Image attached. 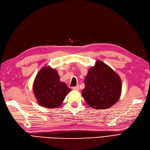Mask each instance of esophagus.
Listing matches in <instances>:
<instances>
[{"instance_id":"obj_1","label":"esophagus","mask_w":150,"mask_h":150,"mask_svg":"<svg viewBox=\"0 0 150 150\" xmlns=\"http://www.w3.org/2000/svg\"><path fill=\"white\" fill-rule=\"evenodd\" d=\"M79 85H77L76 86H74V87H72V89L74 90H79Z\"/></svg>"}]
</instances>
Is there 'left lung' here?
<instances>
[{
  "label": "left lung",
  "mask_w": 150,
  "mask_h": 150,
  "mask_svg": "<svg viewBox=\"0 0 150 150\" xmlns=\"http://www.w3.org/2000/svg\"><path fill=\"white\" fill-rule=\"evenodd\" d=\"M82 96L93 109H109L121 96L122 80L115 71L103 62L97 60L88 71Z\"/></svg>",
  "instance_id": "8db88e82"
}]
</instances>
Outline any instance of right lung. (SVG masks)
<instances>
[{
    "instance_id": "right-lung-1",
    "label": "right lung",
    "mask_w": 150,
    "mask_h": 150,
    "mask_svg": "<svg viewBox=\"0 0 150 150\" xmlns=\"http://www.w3.org/2000/svg\"><path fill=\"white\" fill-rule=\"evenodd\" d=\"M33 92L38 104L45 108H57L62 104L71 90L60 81L57 71L50 66L43 67L33 83Z\"/></svg>"
}]
</instances>
